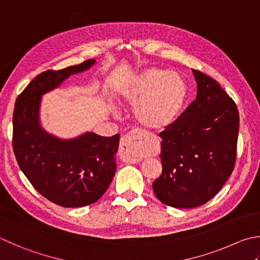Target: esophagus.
<instances>
[{"mask_svg": "<svg viewBox=\"0 0 260 260\" xmlns=\"http://www.w3.org/2000/svg\"><path fill=\"white\" fill-rule=\"evenodd\" d=\"M142 139V134L138 131H132L121 138L120 155L121 159L127 162H140L142 155L139 152V144Z\"/></svg>", "mask_w": 260, "mask_h": 260, "instance_id": "obj_1", "label": "esophagus"}]
</instances>
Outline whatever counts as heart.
I'll list each match as a JSON object with an SVG mask.
<instances>
[{
	"mask_svg": "<svg viewBox=\"0 0 260 260\" xmlns=\"http://www.w3.org/2000/svg\"><path fill=\"white\" fill-rule=\"evenodd\" d=\"M121 106H133L135 121L149 131H164L177 120L186 99L182 78L173 72L146 68L131 76L117 94Z\"/></svg>",
	"mask_w": 260,
	"mask_h": 260,
	"instance_id": "b5f03b06",
	"label": "heart"
}]
</instances>
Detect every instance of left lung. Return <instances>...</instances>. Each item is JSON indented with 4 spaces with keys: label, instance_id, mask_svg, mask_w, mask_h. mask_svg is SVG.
<instances>
[{
    "label": "left lung",
    "instance_id": "8db88e82",
    "mask_svg": "<svg viewBox=\"0 0 260 260\" xmlns=\"http://www.w3.org/2000/svg\"><path fill=\"white\" fill-rule=\"evenodd\" d=\"M197 98L161 138L162 173L154 194L174 208L208 202L232 174L237 159L239 111L215 79L192 69Z\"/></svg>",
    "mask_w": 260,
    "mask_h": 260
}]
</instances>
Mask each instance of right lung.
Wrapping results in <instances>:
<instances>
[{
	"mask_svg": "<svg viewBox=\"0 0 260 260\" xmlns=\"http://www.w3.org/2000/svg\"><path fill=\"white\" fill-rule=\"evenodd\" d=\"M95 62L88 59L40 74L18 96L13 111L12 144L19 167L42 196L64 208L94 204L107 191L117 169L119 134L105 138L85 132L73 139L58 138L42 126V96Z\"/></svg>",
	"mask_w": 260,
	"mask_h": 260,
	"instance_id": "1",
	"label": "right lung"
}]
</instances>
